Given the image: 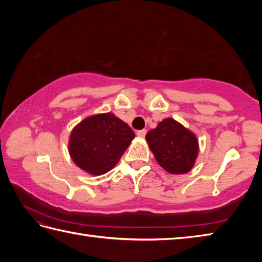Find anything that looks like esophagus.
I'll use <instances>...</instances> for the list:
<instances>
[{
  "label": "esophagus",
  "mask_w": 262,
  "mask_h": 262,
  "mask_svg": "<svg viewBox=\"0 0 262 262\" xmlns=\"http://www.w3.org/2000/svg\"><path fill=\"white\" fill-rule=\"evenodd\" d=\"M137 136H140V137H144L145 136V134H147V129H141V130H137Z\"/></svg>",
  "instance_id": "esophagus-1"
}]
</instances>
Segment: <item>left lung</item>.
Returning a JSON list of instances; mask_svg holds the SVG:
<instances>
[{
	"mask_svg": "<svg viewBox=\"0 0 262 262\" xmlns=\"http://www.w3.org/2000/svg\"><path fill=\"white\" fill-rule=\"evenodd\" d=\"M145 139L159 165L173 174L192 170L198 156V140L173 119H165Z\"/></svg>",
	"mask_w": 262,
	"mask_h": 262,
	"instance_id": "8db88e82",
	"label": "left lung"
}]
</instances>
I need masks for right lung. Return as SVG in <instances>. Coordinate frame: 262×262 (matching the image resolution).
I'll return each instance as SVG.
<instances>
[{
    "instance_id": "obj_1",
    "label": "right lung",
    "mask_w": 262,
    "mask_h": 262,
    "mask_svg": "<svg viewBox=\"0 0 262 262\" xmlns=\"http://www.w3.org/2000/svg\"><path fill=\"white\" fill-rule=\"evenodd\" d=\"M135 133L112 113L86 118L74 128L69 154L78 167L99 176L117 165Z\"/></svg>"
}]
</instances>
